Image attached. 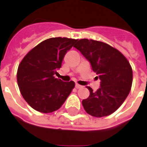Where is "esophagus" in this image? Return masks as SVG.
<instances>
[{"label":"esophagus","instance_id":"esophagus-1","mask_svg":"<svg viewBox=\"0 0 147 147\" xmlns=\"http://www.w3.org/2000/svg\"><path fill=\"white\" fill-rule=\"evenodd\" d=\"M76 89H80V88H82V86L76 83Z\"/></svg>","mask_w":147,"mask_h":147}]
</instances>
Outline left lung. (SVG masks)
Segmentation results:
<instances>
[{"instance_id":"8db88e82","label":"left lung","mask_w":147,"mask_h":147,"mask_svg":"<svg viewBox=\"0 0 147 147\" xmlns=\"http://www.w3.org/2000/svg\"><path fill=\"white\" fill-rule=\"evenodd\" d=\"M74 47L89 61L101 80V86L95 92L87 86L90 96L83 100V108L95 117L113 113L131 90L133 75L129 62L119 50L105 42L83 38L79 40Z\"/></svg>"}]
</instances>
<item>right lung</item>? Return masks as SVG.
I'll return each instance as SVG.
<instances>
[{"label": "right lung", "mask_w": 147, "mask_h": 147, "mask_svg": "<svg viewBox=\"0 0 147 147\" xmlns=\"http://www.w3.org/2000/svg\"><path fill=\"white\" fill-rule=\"evenodd\" d=\"M76 39L51 38L43 41L27 53L18 67L17 83L25 101L43 113L61 108L75 87L73 81L55 78L57 71Z\"/></svg>", "instance_id": "add662e5"}]
</instances>
